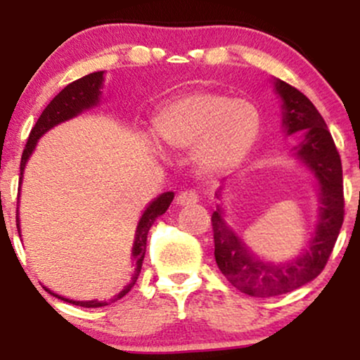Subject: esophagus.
Returning a JSON list of instances; mask_svg holds the SVG:
<instances>
[{
	"mask_svg": "<svg viewBox=\"0 0 360 360\" xmlns=\"http://www.w3.org/2000/svg\"><path fill=\"white\" fill-rule=\"evenodd\" d=\"M177 205L179 206H189V205H196L200 201V194H198L194 189H186V191H181L176 198Z\"/></svg>",
	"mask_w": 360,
	"mask_h": 360,
	"instance_id": "obj_1",
	"label": "esophagus"
}]
</instances>
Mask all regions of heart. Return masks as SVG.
I'll return each instance as SVG.
<instances>
[{
  "label": "heart",
  "instance_id": "heart-1",
  "mask_svg": "<svg viewBox=\"0 0 360 360\" xmlns=\"http://www.w3.org/2000/svg\"><path fill=\"white\" fill-rule=\"evenodd\" d=\"M155 137L174 150L194 148L196 166L220 174L240 164L260 131L250 101L217 91H193L169 101L154 120Z\"/></svg>",
  "mask_w": 360,
  "mask_h": 360
}]
</instances>
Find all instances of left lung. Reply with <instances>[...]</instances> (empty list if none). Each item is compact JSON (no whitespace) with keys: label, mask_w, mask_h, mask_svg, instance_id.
<instances>
[{"label":"left lung","mask_w":360,"mask_h":360,"mask_svg":"<svg viewBox=\"0 0 360 360\" xmlns=\"http://www.w3.org/2000/svg\"><path fill=\"white\" fill-rule=\"evenodd\" d=\"M276 89L283 98V123L288 135L303 134L296 147L300 159L315 172L320 183V220L308 250L288 264H266L223 221L220 210L212 214L214 259L218 269L235 288L257 298L291 292L315 279L328 262L345 214L342 160L325 120L301 91L278 79Z\"/></svg>","instance_id":"obj_1"}]
</instances>
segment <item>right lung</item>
Masks as SVG:
<instances>
[{
    "label": "right lung",
    "instance_id": "right-lung-1",
    "mask_svg": "<svg viewBox=\"0 0 360 360\" xmlns=\"http://www.w3.org/2000/svg\"><path fill=\"white\" fill-rule=\"evenodd\" d=\"M101 84H103V71L91 72V74H88V76L79 77V79L72 81L71 84L65 86V88L62 89L51 103H49L47 108L42 111V115H40L34 128H32L30 135H28L27 146H25L23 154H22V164H20V181H22L25 164H27L28 157H30L32 150L35 148V143H37V140L40 139V135H44L47 130H51L52 127L57 125V123L65 122V120L76 117V115L81 113L82 110H88V108H91V106L96 105L98 98H100ZM172 198H174V193H171V191L160 194L155 201H152L150 206L146 210V213H143L142 218H140L139 226H137V233H135L134 250H131V255H134V259L137 260V269H135V274H134V278H131V283L128 284L123 291H120L115 298H111L110 301H71V300H65V298H60V296L53 295V292L49 291V289L47 291L51 292V295L57 296V298L69 301V303L77 304V307H84V308L106 307V304L115 303L117 300L123 298V296H125L127 292L134 288L135 281H137L139 274H140V269H142V260H143V255H146L148 230H150L152 223L155 221L157 217H160L162 213H166L169 205H171ZM16 212H18V210H16ZM18 221H20L18 213H16V229H20Z\"/></svg>",
    "mask_w": 360,
    "mask_h": 360
}]
</instances>
